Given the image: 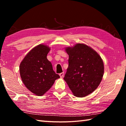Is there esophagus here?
Returning a JSON list of instances; mask_svg holds the SVG:
<instances>
[{
    "instance_id": "34e87169",
    "label": "esophagus",
    "mask_w": 126,
    "mask_h": 126,
    "mask_svg": "<svg viewBox=\"0 0 126 126\" xmlns=\"http://www.w3.org/2000/svg\"><path fill=\"white\" fill-rule=\"evenodd\" d=\"M64 72H62V73H61L60 74H59V76H60L61 78H62V77H64Z\"/></svg>"
}]
</instances>
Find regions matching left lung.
I'll return each instance as SVG.
<instances>
[{
	"instance_id": "left-lung-1",
	"label": "left lung",
	"mask_w": 126,
	"mask_h": 126,
	"mask_svg": "<svg viewBox=\"0 0 126 126\" xmlns=\"http://www.w3.org/2000/svg\"><path fill=\"white\" fill-rule=\"evenodd\" d=\"M65 50L69 55V65L64 79L74 96H87L101 82L103 62L94 50L84 44H76Z\"/></svg>"
}]
</instances>
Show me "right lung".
I'll list each match as a JSON object with an SVG mask.
<instances>
[{
  "mask_svg": "<svg viewBox=\"0 0 126 126\" xmlns=\"http://www.w3.org/2000/svg\"><path fill=\"white\" fill-rule=\"evenodd\" d=\"M50 48L44 44L33 48L20 64V77L25 86L38 96L44 94L60 77L53 71L47 56Z\"/></svg>",
  "mask_w": 126,
  "mask_h": 126,
  "instance_id": "add662e5",
  "label": "right lung"
}]
</instances>
